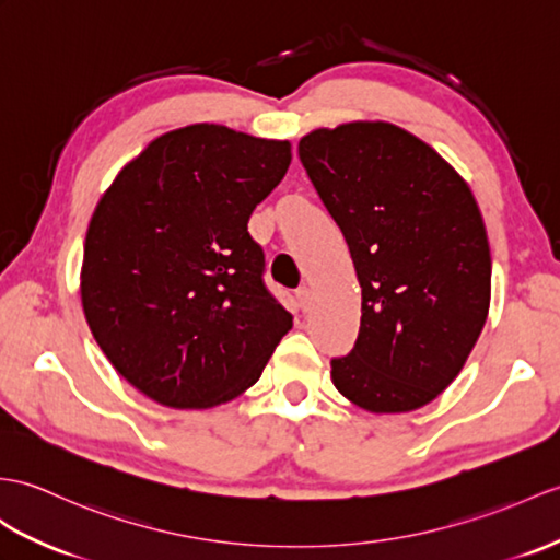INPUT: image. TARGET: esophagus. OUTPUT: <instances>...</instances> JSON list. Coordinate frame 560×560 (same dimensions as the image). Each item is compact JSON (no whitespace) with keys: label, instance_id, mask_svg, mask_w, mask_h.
Listing matches in <instances>:
<instances>
[{"label":"esophagus","instance_id":"1","mask_svg":"<svg viewBox=\"0 0 560 560\" xmlns=\"http://www.w3.org/2000/svg\"><path fill=\"white\" fill-rule=\"evenodd\" d=\"M295 298H298V307H301L303 312H310V307H312V291L307 289V285H301V289L295 291Z\"/></svg>","mask_w":560,"mask_h":560}]
</instances>
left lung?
I'll return each instance as SVG.
<instances>
[{
	"mask_svg": "<svg viewBox=\"0 0 560 560\" xmlns=\"http://www.w3.org/2000/svg\"><path fill=\"white\" fill-rule=\"evenodd\" d=\"M298 154L362 289L358 341L331 382L370 412H408L456 380L491 301L487 229L436 150L386 121L317 128Z\"/></svg>",
	"mask_w": 560,
	"mask_h": 560,
	"instance_id": "obj_1",
	"label": "left lung"
}]
</instances>
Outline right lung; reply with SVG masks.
I'll list each match as a JSON object with an SVG mask.
<instances>
[{
    "mask_svg": "<svg viewBox=\"0 0 560 560\" xmlns=\"http://www.w3.org/2000/svg\"><path fill=\"white\" fill-rule=\"evenodd\" d=\"M289 164V140L192 124L154 138L102 195L83 312L114 370L148 398L180 410L236 398L293 327L248 233Z\"/></svg>",
    "mask_w": 560,
    "mask_h": 560,
    "instance_id": "obj_1",
    "label": "right lung"
}]
</instances>
